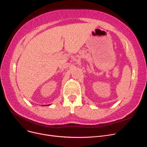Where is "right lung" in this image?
Wrapping results in <instances>:
<instances>
[{"label":"right lung","mask_w":147,"mask_h":147,"mask_svg":"<svg viewBox=\"0 0 147 147\" xmlns=\"http://www.w3.org/2000/svg\"><path fill=\"white\" fill-rule=\"evenodd\" d=\"M51 104H49V105H46V106H47V105H50Z\"/></svg>","instance_id":"1"}]
</instances>
